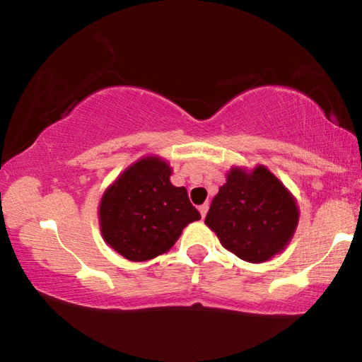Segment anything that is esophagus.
Wrapping results in <instances>:
<instances>
[{"mask_svg":"<svg viewBox=\"0 0 362 362\" xmlns=\"http://www.w3.org/2000/svg\"><path fill=\"white\" fill-rule=\"evenodd\" d=\"M207 209H209V204H203V206H199V214H201V217H206V214H207Z\"/></svg>","mask_w":362,"mask_h":362,"instance_id":"esophagus-1","label":"esophagus"}]
</instances>
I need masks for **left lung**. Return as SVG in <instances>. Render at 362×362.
<instances>
[{
    "label": "left lung",
    "mask_w": 362,
    "mask_h": 362,
    "mask_svg": "<svg viewBox=\"0 0 362 362\" xmlns=\"http://www.w3.org/2000/svg\"><path fill=\"white\" fill-rule=\"evenodd\" d=\"M225 177L204 223L241 260L263 263L283 252L298 225L296 196L263 164L231 166Z\"/></svg>",
    "instance_id": "left-lung-1"
}]
</instances>
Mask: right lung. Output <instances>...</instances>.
Returning <instances> with one entry per match:
<instances>
[{
	"label": "right lung",
	"mask_w": 362,
	"mask_h": 362,
	"mask_svg": "<svg viewBox=\"0 0 362 362\" xmlns=\"http://www.w3.org/2000/svg\"><path fill=\"white\" fill-rule=\"evenodd\" d=\"M173 168L146 155L126 168L103 192L99 226L103 241L131 262L166 254L188 223L199 220L187 188L170 182Z\"/></svg>",
	"instance_id": "right-lung-1"
}]
</instances>
